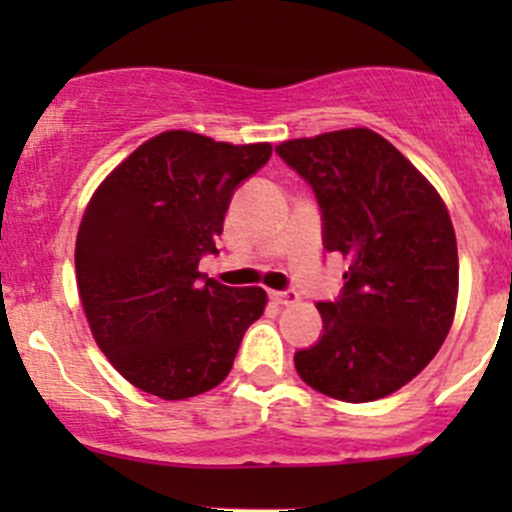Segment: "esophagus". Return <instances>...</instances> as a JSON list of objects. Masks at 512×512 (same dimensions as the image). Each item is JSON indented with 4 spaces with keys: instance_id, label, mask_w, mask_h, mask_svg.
<instances>
[{
    "instance_id": "esophagus-1",
    "label": "esophagus",
    "mask_w": 512,
    "mask_h": 512,
    "mask_svg": "<svg viewBox=\"0 0 512 512\" xmlns=\"http://www.w3.org/2000/svg\"><path fill=\"white\" fill-rule=\"evenodd\" d=\"M270 299H272V302L282 304V307H287V304L299 302V294L292 292V289H287V292H277V289H270Z\"/></svg>"
}]
</instances>
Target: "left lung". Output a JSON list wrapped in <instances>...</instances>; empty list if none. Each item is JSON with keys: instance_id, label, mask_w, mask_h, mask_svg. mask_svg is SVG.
<instances>
[{"instance_id": "8db88e82", "label": "left lung", "mask_w": 512, "mask_h": 512, "mask_svg": "<svg viewBox=\"0 0 512 512\" xmlns=\"http://www.w3.org/2000/svg\"><path fill=\"white\" fill-rule=\"evenodd\" d=\"M314 188L324 250L347 262L339 302H317L324 334L294 354L304 384L332 399H384L421 374L451 332L458 245L426 175L369 128L275 148Z\"/></svg>"}]
</instances>
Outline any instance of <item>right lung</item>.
Listing matches in <instances>:
<instances>
[{"label": "right lung", "mask_w": 512, "mask_h": 512, "mask_svg": "<svg viewBox=\"0 0 512 512\" xmlns=\"http://www.w3.org/2000/svg\"><path fill=\"white\" fill-rule=\"evenodd\" d=\"M270 156V143L163 131L91 195L76 235L79 297L98 349L146 394L215 389L265 312V289L200 285L198 262L218 252L232 190Z\"/></svg>", "instance_id": "right-lung-1"}]
</instances>
